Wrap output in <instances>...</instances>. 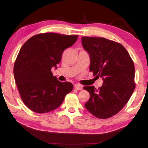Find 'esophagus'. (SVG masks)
Wrapping results in <instances>:
<instances>
[{
  "label": "esophagus",
  "mask_w": 148,
  "mask_h": 148,
  "mask_svg": "<svg viewBox=\"0 0 148 148\" xmlns=\"http://www.w3.org/2000/svg\"><path fill=\"white\" fill-rule=\"evenodd\" d=\"M74 88L77 90H82V89H83V86H81V85H79V84H75Z\"/></svg>",
  "instance_id": "34e87169"
}]
</instances>
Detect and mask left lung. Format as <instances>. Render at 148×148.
I'll return each mask as SVG.
<instances>
[{
  "label": "left lung",
  "mask_w": 148,
  "mask_h": 148,
  "mask_svg": "<svg viewBox=\"0 0 148 148\" xmlns=\"http://www.w3.org/2000/svg\"><path fill=\"white\" fill-rule=\"evenodd\" d=\"M82 46L90 57L89 71L103 84L84 87L90 94L86 108L95 117L106 119L124 107L135 89L134 62L117 42L99 37H82Z\"/></svg>",
  "instance_id": "1"
}]
</instances>
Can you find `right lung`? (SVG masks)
Here are the masks:
<instances>
[{
  "label": "right lung",
  "instance_id": "obj_1",
  "mask_svg": "<svg viewBox=\"0 0 148 148\" xmlns=\"http://www.w3.org/2000/svg\"><path fill=\"white\" fill-rule=\"evenodd\" d=\"M77 37L53 32L39 34L21 47L14 64V78L22 101L32 111L43 114L57 108L73 89L70 82H59L51 70L57 69L62 52Z\"/></svg>",
  "mask_w": 148,
  "mask_h": 148
}]
</instances>
